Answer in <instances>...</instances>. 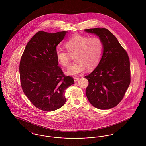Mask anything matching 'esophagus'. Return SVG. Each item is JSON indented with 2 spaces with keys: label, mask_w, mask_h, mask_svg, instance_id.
Returning <instances> with one entry per match:
<instances>
[{
  "label": "esophagus",
  "mask_w": 146,
  "mask_h": 146,
  "mask_svg": "<svg viewBox=\"0 0 146 146\" xmlns=\"http://www.w3.org/2000/svg\"><path fill=\"white\" fill-rule=\"evenodd\" d=\"M79 78H78V77H74V82H76L77 81H78L79 80Z\"/></svg>",
  "instance_id": "34e87169"
}]
</instances>
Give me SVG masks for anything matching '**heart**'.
Instances as JSON below:
<instances>
[{"label": "heart", "instance_id": "obj_1", "mask_svg": "<svg viewBox=\"0 0 146 146\" xmlns=\"http://www.w3.org/2000/svg\"><path fill=\"white\" fill-rule=\"evenodd\" d=\"M67 52L61 49L56 50V58L64 67L69 66L70 55L74 54L76 62L67 71V74L76 76L83 73L87 68L92 70L97 67L103 55L104 46L102 40L97 37L75 34L72 35L64 43Z\"/></svg>", "mask_w": 146, "mask_h": 146}]
</instances>
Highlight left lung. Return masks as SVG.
<instances>
[{
	"instance_id": "left-lung-1",
	"label": "left lung",
	"mask_w": 146,
	"mask_h": 146,
	"mask_svg": "<svg viewBox=\"0 0 146 146\" xmlns=\"http://www.w3.org/2000/svg\"><path fill=\"white\" fill-rule=\"evenodd\" d=\"M97 35L103 42V55L96 68L85 76L89 81L86 95L94 107L108 110L118 105L131 80L130 60L117 38L106 28L85 29Z\"/></svg>"
}]
</instances>
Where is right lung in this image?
Masks as SVG:
<instances>
[{
	"instance_id": "right-lung-1",
	"label": "right lung",
	"mask_w": 146,
	"mask_h": 146,
	"mask_svg": "<svg viewBox=\"0 0 146 146\" xmlns=\"http://www.w3.org/2000/svg\"><path fill=\"white\" fill-rule=\"evenodd\" d=\"M67 32L39 31L28 42L21 58L22 89L32 104L46 111H54L66 102L65 90L74 83L57 66L56 47Z\"/></svg>"
}]
</instances>
